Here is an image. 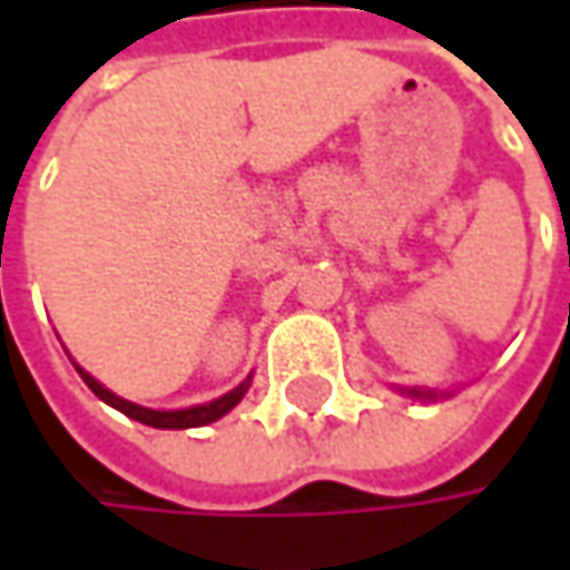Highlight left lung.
Returning a JSON list of instances; mask_svg holds the SVG:
<instances>
[{
	"label": "left lung",
	"mask_w": 570,
	"mask_h": 570,
	"mask_svg": "<svg viewBox=\"0 0 570 570\" xmlns=\"http://www.w3.org/2000/svg\"><path fill=\"white\" fill-rule=\"evenodd\" d=\"M403 393L415 396V400H441V396H450V390H441V393H438V390H415V386H412V390H403Z\"/></svg>",
	"instance_id": "obj_1"
}]
</instances>
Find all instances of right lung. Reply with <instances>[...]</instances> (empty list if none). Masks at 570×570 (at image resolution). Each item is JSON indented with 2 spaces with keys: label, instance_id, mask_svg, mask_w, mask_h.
I'll use <instances>...</instances> for the list:
<instances>
[{
  "label": "right lung",
  "instance_id": "obj_1",
  "mask_svg": "<svg viewBox=\"0 0 570 570\" xmlns=\"http://www.w3.org/2000/svg\"><path fill=\"white\" fill-rule=\"evenodd\" d=\"M78 377L91 386V393L104 400L107 405H114V409H120L122 415H129V419H136V422H142V425H151V428H199V425H208V422H218L222 415H228L234 405L244 400V393L250 390V377L240 383V386H234L230 393L225 396H218V400H212V403H203V405H189V409H174V412H161V409H145V405H136L129 403V400H122L117 393H110L107 386L100 381H95L85 367H78Z\"/></svg>",
  "mask_w": 570,
  "mask_h": 570
}]
</instances>
